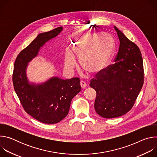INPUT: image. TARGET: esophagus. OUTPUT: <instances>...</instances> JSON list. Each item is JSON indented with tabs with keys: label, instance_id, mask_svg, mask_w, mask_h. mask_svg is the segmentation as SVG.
<instances>
[{
	"label": "esophagus",
	"instance_id": "34e87169",
	"mask_svg": "<svg viewBox=\"0 0 157 157\" xmlns=\"http://www.w3.org/2000/svg\"><path fill=\"white\" fill-rule=\"evenodd\" d=\"M80 85H81V87L83 88V89L85 88V87L87 86L86 82L85 81H80Z\"/></svg>",
	"mask_w": 157,
	"mask_h": 157
}]
</instances>
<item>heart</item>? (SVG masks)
Masks as SVG:
<instances>
[{
	"mask_svg": "<svg viewBox=\"0 0 157 157\" xmlns=\"http://www.w3.org/2000/svg\"><path fill=\"white\" fill-rule=\"evenodd\" d=\"M73 51L79 59L82 68L89 73L96 74L105 68L114 50V40L108 33H85L74 42ZM66 68L73 70L76 59L73 53L67 51L64 58Z\"/></svg>",
	"mask_w": 157,
	"mask_h": 157,
	"instance_id": "obj_1",
	"label": "heart"
}]
</instances>
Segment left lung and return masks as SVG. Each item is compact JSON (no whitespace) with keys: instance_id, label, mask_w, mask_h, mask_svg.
<instances>
[{"instance_id":"8db88e82","label":"left lung","mask_w":157,"mask_h":157,"mask_svg":"<svg viewBox=\"0 0 157 157\" xmlns=\"http://www.w3.org/2000/svg\"><path fill=\"white\" fill-rule=\"evenodd\" d=\"M120 41L115 63L98 73L90 81L96 91L94 109L100 116L111 119L124 115L132 108L144 84L141 52L114 27Z\"/></svg>"}]
</instances>
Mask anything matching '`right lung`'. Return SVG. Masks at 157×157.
<instances>
[{"instance_id":"right-lung-1","label":"right lung","mask_w":157,"mask_h":157,"mask_svg":"<svg viewBox=\"0 0 157 157\" xmlns=\"http://www.w3.org/2000/svg\"><path fill=\"white\" fill-rule=\"evenodd\" d=\"M62 29L59 27L40 33L20 52L13 67V85L22 107L32 117L47 124L58 123L68 115L71 100L81 90L80 79L73 78L63 80L55 77L35 86L28 82L25 71L27 63L37 55L40 47Z\"/></svg>"}]
</instances>
